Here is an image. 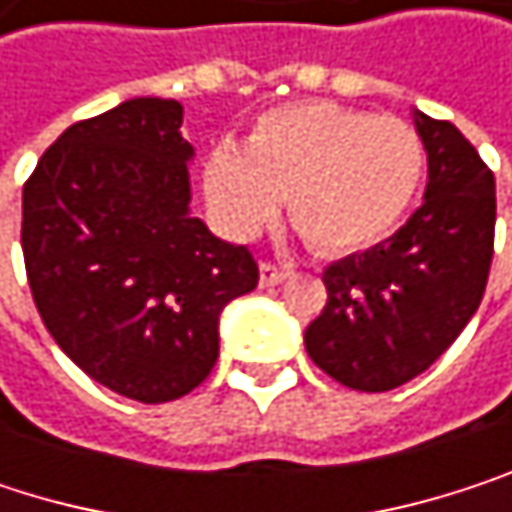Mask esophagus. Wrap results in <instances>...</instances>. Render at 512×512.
<instances>
[{"label": "esophagus", "mask_w": 512, "mask_h": 512, "mask_svg": "<svg viewBox=\"0 0 512 512\" xmlns=\"http://www.w3.org/2000/svg\"><path fill=\"white\" fill-rule=\"evenodd\" d=\"M294 270L288 264H261V285L264 288H273V285H282L285 279H291Z\"/></svg>", "instance_id": "esophagus-1"}]
</instances>
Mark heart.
<instances>
[{
  "label": "heart",
  "instance_id": "obj_1",
  "mask_svg": "<svg viewBox=\"0 0 512 512\" xmlns=\"http://www.w3.org/2000/svg\"><path fill=\"white\" fill-rule=\"evenodd\" d=\"M426 173L414 125L333 101L267 110L245 137L203 164L212 215L230 236H254L288 197L297 230L321 251H360L390 236Z\"/></svg>",
  "mask_w": 512,
  "mask_h": 512
}]
</instances>
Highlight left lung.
Instances as JSON below:
<instances>
[{
  "label": "left lung",
  "instance_id": "8db88e82",
  "mask_svg": "<svg viewBox=\"0 0 512 512\" xmlns=\"http://www.w3.org/2000/svg\"><path fill=\"white\" fill-rule=\"evenodd\" d=\"M429 182L384 242L324 270L327 306L306 327L318 369L360 393L426 372L474 318L495 242V176L453 122L414 110Z\"/></svg>",
  "mask_w": 512,
  "mask_h": 512
}]
</instances>
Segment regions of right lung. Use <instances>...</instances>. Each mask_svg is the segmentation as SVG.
<instances>
[{"label":"right lung","instance_id":"1","mask_svg":"<svg viewBox=\"0 0 512 512\" xmlns=\"http://www.w3.org/2000/svg\"><path fill=\"white\" fill-rule=\"evenodd\" d=\"M179 125V101L128 98L65 128L23 185L44 327L92 381L143 405L203 384L224 306L258 288L251 251L191 215Z\"/></svg>","mask_w":512,"mask_h":512}]
</instances>
